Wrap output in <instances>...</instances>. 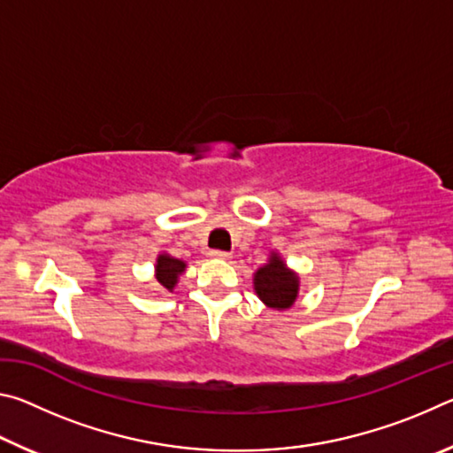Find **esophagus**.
<instances>
[{"label": "esophagus", "instance_id": "obj_1", "mask_svg": "<svg viewBox=\"0 0 453 453\" xmlns=\"http://www.w3.org/2000/svg\"><path fill=\"white\" fill-rule=\"evenodd\" d=\"M210 257H213V259H229V257H232V254H229V251H221V250H211Z\"/></svg>", "mask_w": 453, "mask_h": 453}]
</instances>
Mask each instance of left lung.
I'll list each match as a JSON object with an SVG mask.
<instances>
[{
	"label": "left lung",
	"instance_id": "left-lung-1",
	"mask_svg": "<svg viewBox=\"0 0 453 453\" xmlns=\"http://www.w3.org/2000/svg\"><path fill=\"white\" fill-rule=\"evenodd\" d=\"M256 291L259 300L275 310H286L296 302L297 278L286 270V264L278 256H272L270 264L256 273Z\"/></svg>",
	"mask_w": 453,
	"mask_h": 453
}]
</instances>
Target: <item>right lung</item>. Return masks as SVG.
<instances>
[{
    "instance_id": "right-lung-1",
    "label": "right lung",
    "mask_w": 453,
    "mask_h": 453,
    "mask_svg": "<svg viewBox=\"0 0 453 453\" xmlns=\"http://www.w3.org/2000/svg\"><path fill=\"white\" fill-rule=\"evenodd\" d=\"M156 270H157V281L162 283L165 289H173L175 281H178V275L186 270V264L170 256H159Z\"/></svg>"
}]
</instances>
